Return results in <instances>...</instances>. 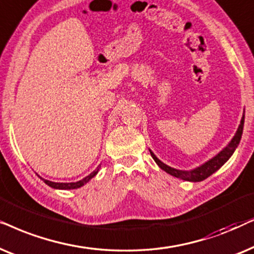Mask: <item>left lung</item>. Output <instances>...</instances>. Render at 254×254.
I'll use <instances>...</instances> for the list:
<instances>
[{
	"label": "left lung",
	"mask_w": 254,
	"mask_h": 254,
	"mask_svg": "<svg viewBox=\"0 0 254 254\" xmlns=\"http://www.w3.org/2000/svg\"><path fill=\"white\" fill-rule=\"evenodd\" d=\"M243 127H244V116H243L241 124H239L237 132H236L235 137L232 138V140L230 141L228 146L219 152V153L214 157L210 160L205 162V164L202 165V166L195 168L192 171H180V170H175V168H172L167 165H165L164 162H161L159 159L155 157V155L151 152L152 158L154 159V161L157 162L158 166L164 170L165 172H167L168 174L173 175L175 178L182 179V180H187V181H191V182H198V181H203L204 179H207L208 177H210L212 173H215L216 171L219 170L223 165L228 161V159L231 157L233 152H235L236 148H237L239 141H241L242 138V133H243Z\"/></svg>",
	"instance_id": "left-lung-1"
}]
</instances>
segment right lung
Masks as SVG:
<instances>
[{
	"instance_id": "obj_1",
	"label": "right lung",
	"mask_w": 254,
	"mask_h": 254,
	"mask_svg": "<svg viewBox=\"0 0 254 254\" xmlns=\"http://www.w3.org/2000/svg\"><path fill=\"white\" fill-rule=\"evenodd\" d=\"M99 168L100 167H97L96 170L93 172V173H90L89 175H88V177H86L84 179H82V180H80V181H77V182H69V184H63V182H62V184H60V182H52V181L45 180V179H43V180H44V182H45L46 185H49L50 187L56 188V189H76V188L81 187V186H83L84 184H87V182L89 181L90 179L95 177L97 172H99ZM40 179H42V178H40Z\"/></svg>"
}]
</instances>
